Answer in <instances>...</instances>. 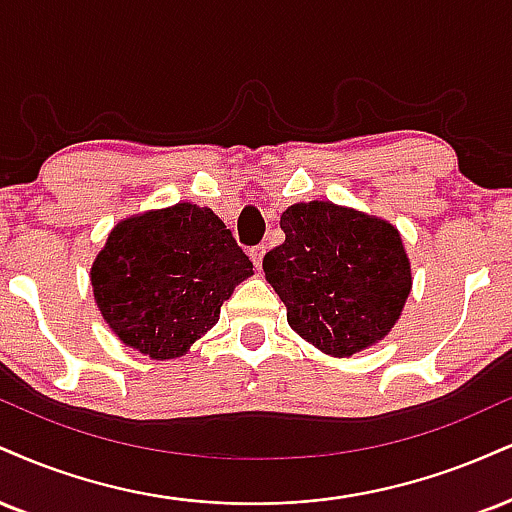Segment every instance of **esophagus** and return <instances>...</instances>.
Instances as JSON below:
<instances>
[{"label":"esophagus","instance_id":"1","mask_svg":"<svg viewBox=\"0 0 512 512\" xmlns=\"http://www.w3.org/2000/svg\"><path fill=\"white\" fill-rule=\"evenodd\" d=\"M264 252H267V248H264V245H255V248H250V260H252V264H255L257 269H262Z\"/></svg>","mask_w":512,"mask_h":512}]
</instances>
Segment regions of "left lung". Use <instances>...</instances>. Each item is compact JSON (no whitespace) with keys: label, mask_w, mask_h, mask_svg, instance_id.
Returning <instances> with one entry per match:
<instances>
[{"label":"left lung","mask_w":512,"mask_h":512,"mask_svg":"<svg viewBox=\"0 0 512 512\" xmlns=\"http://www.w3.org/2000/svg\"><path fill=\"white\" fill-rule=\"evenodd\" d=\"M286 240L264 255V276L291 329L331 357L377 346L412 291L410 257L396 226L329 200L281 214Z\"/></svg>","instance_id":"8db88e82"}]
</instances>
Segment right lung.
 Wrapping results in <instances>:
<instances>
[{"label":"right lung","instance_id":"right-lung-1","mask_svg":"<svg viewBox=\"0 0 512 512\" xmlns=\"http://www.w3.org/2000/svg\"><path fill=\"white\" fill-rule=\"evenodd\" d=\"M252 262L209 207L176 202L121 219L90 267L97 310L150 360L186 355L219 322Z\"/></svg>","mask_w":512,"mask_h":512}]
</instances>
